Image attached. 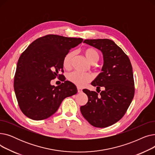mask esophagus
Wrapping results in <instances>:
<instances>
[{
  "mask_svg": "<svg viewBox=\"0 0 155 155\" xmlns=\"http://www.w3.org/2000/svg\"><path fill=\"white\" fill-rule=\"evenodd\" d=\"M77 91H78V93H81V92H82V89L78 87H77Z\"/></svg>",
  "mask_w": 155,
  "mask_h": 155,
  "instance_id": "obj_1",
  "label": "esophagus"
}]
</instances>
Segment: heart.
<instances>
[{
    "label": "heart",
    "mask_w": 155,
    "mask_h": 155,
    "mask_svg": "<svg viewBox=\"0 0 155 155\" xmlns=\"http://www.w3.org/2000/svg\"><path fill=\"white\" fill-rule=\"evenodd\" d=\"M84 55L87 60L91 64H95L99 59V53L94 48H88L84 50ZM75 56L74 51H70L64 56L63 60V66L64 68H70L72 60ZM68 79L71 82L78 87H84L87 83L91 82L92 77L88 73H84L79 71H73L68 75Z\"/></svg>",
    "instance_id": "heart-1"
}]
</instances>
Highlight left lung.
I'll return each instance as SVG.
<instances>
[{"label": "left lung", "mask_w": 155, "mask_h": 155, "mask_svg": "<svg viewBox=\"0 0 155 155\" xmlns=\"http://www.w3.org/2000/svg\"><path fill=\"white\" fill-rule=\"evenodd\" d=\"M84 43L101 50L104 64L91 84L104 89L99 95L84 89L88 102L80 107L84 118L96 127H106L124 116L134 95L132 65L128 56L113 41L109 39H85ZM101 91V90H100Z\"/></svg>", "instance_id": "left-lung-1"}]
</instances>
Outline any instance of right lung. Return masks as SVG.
<instances>
[{
    "label": "right lung",
    "mask_w": 155,
    "mask_h": 155,
    "mask_svg": "<svg viewBox=\"0 0 155 155\" xmlns=\"http://www.w3.org/2000/svg\"><path fill=\"white\" fill-rule=\"evenodd\" d=\"M82 38L48 35L34 41L20 56L14 76V88L19 107L24 115L36 120L51 116L63 99L77 93L69 81L60 85H51L60 71L63 60Z\"/></svg>",
    "instance_id": "right-lung-1"
}]
</instances>
